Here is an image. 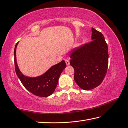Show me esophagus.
Here are the masks:
<instances>
[{"instance_id":"esophagus-1","label":"esophagus","mask_w":128,"mask_h":128,"mask_svg":"<svg viewBox=\"0 0 128 128\" xmlns=\"http://www.w3.org/2000/svg\"><path fill=\"white\" fill-rule=\"evenodd\" d=\"M65 61H66V64L67 65V66H69V65L70 64V62H69V60L68 59H66V60H65Z\"/></svg>"}]
</instances>
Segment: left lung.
Returning <instances> with one entry per match:
<instances>
[{
    "label": "left lung",
    "instance_id": "8db88e82",
    "mask_svg": "<svg viewBox=\"0 0 128 128\" xmlns=\"http://www.w3.org/2000/svg\"><path fill=\"white\" fill-rule=\"evenodd\" d=\"M92 40L74 48L70 64L74 69V80L82 89L91 90L103 81L108 67V47L101 32L92 29Z\"/></svg>",
    "mask_w": 128,
    "mask_h": 128
}]
</instances>
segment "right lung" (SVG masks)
<instances>
[{"mask_svg":"<svg viewBox=\"0 0 128 128\" xmlns=\"http://www.w3.org/2000/svg\"><path fill=\"white\" fill-rule=\"evenodd\" d=\"M17 42L15 46L14 65L15 70L18 77L26 88L36 96L47 97L52 94L57 86L59 76L62 70L66 68V64L64 60L52 66L42 76L30 78L22 75L19 70L16 64V48Z\"/></svg>","mask_w":128,"mask_h":128,"instance_id":"right-lung-1","label":"right lung"}]
</instances>
